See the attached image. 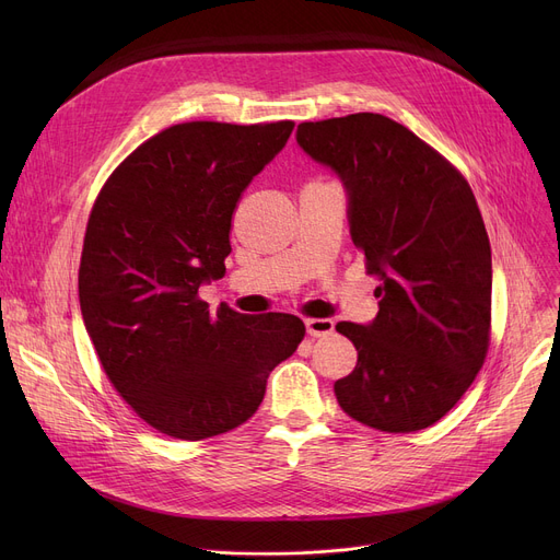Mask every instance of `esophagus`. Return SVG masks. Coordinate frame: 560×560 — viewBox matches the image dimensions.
<instances>
[{"instance_id":"obj_1","label":"esophagus","mask_w":560,"mask_h":560,"mask_svg":"<svg viewBox=\"0 0 560 560\" xmlns=\"http://www.w3.org/2000/svg\"><path fill=\"white\" fill-rule=\"evenodd\" d=\"M306 331L313 338L329 336L334 331V319H329V317H311V319H306Z\"/></svg>"}]
</instances>
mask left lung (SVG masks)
I'll return each instance as SVG.
<instances>
[{
	"mask_svg": "<svg viewBox=\"0 0 560 560\" xmlns=\"http://www.w3.org/2000/svg\"><path fill=\"white\" fill-rule=\"evenodd\" d=\"M298 144L340 179L351 241L378 281L376 317L336 325L359 351L336 399L378 431L427 429L472 386L490 345L492 258L477 199L386 115L302 122Z\"/></svg>",
	"mask_w": 560,
	"mask_h": 560,
	"instance_id": "obj_1",
	"label": "left lung"
}]
</instances>
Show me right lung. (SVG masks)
<instances>
[{
  "label": "right lung",
  "mask_w": 560,
  "mask_h": 560,
  "mask_svg": "<svg viewBox=\"0 0 560 560\" xmlns=\"http://www.w3.org/2000/svg\"><path fill=\"white\" fill-rule=\"evenodd\" d=\"M292 127L174 125L142 142L93 206L83 325L115 390L165 435L201 440L249 420L306 334L295 315L211 313L199 300L224 277L235 203Z\"/></svg>",
  "instance_id": "right-lung-1"
}]
</instances>
